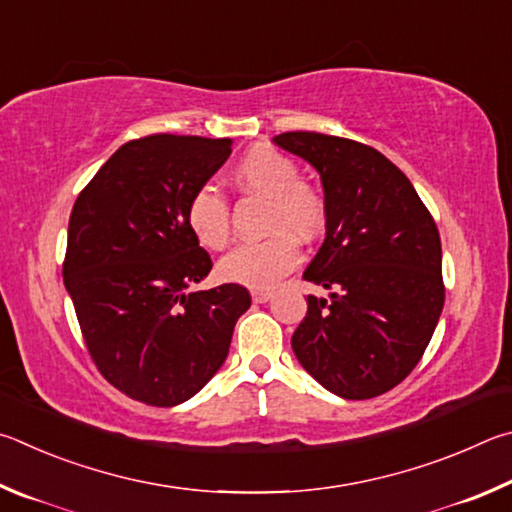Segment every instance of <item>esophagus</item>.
<instances>
[{
  "mask_svg": "<svg viewBox=\"0 0 512 512\" xmlns=\"http://www.w3.org/2000/svg\"><path fill=\"white\" fill-rule=\"evenodd\" d=\"M251 299H254V303H265L272 299V290H263V288H254L251 290Z\"/></svg>",
  "mask_w": 512,
  "mask_h": 512,
  "instance_id": "34e87169",
  "label": "esophagus"
}]
</instances>
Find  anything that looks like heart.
<instances>
[{"instance_id":"1","label":"heart","mask_w":512,"mask_h":512,"mask_svg":"<svg viewBox=\"0 0 512 512\" xmlns=\"http://www.w3.org/2000/svg\"><path fill=\"white\" fill-rule=\"evenodd\" d=\"M233 182L240 191L267 197L265 229L272 236L245 242L222 258L220 274L247 288H270L294 270L301 258L299 240L310 242L326 229V200L310 182L301 179V168L290 155L272 146H254L233 168ZM186 224L200 245L220 251L231 240L229 202L211 184L197 186L186 200Z\"/></svg>"}]
</instances>
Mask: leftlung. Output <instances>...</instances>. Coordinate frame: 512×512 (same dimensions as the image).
<instances>
[{
	"label": "left lung",
	"mask_w": 512,
	"mask_h": 512,
	"mask_svg": "<svg viewBox=\"0 0 512 512\" xmlns=\"http://www.w3.org/2000/svg\"><path fill=\"white\" fill-rule=\"evenodd\" d=\"M276 146L319 170L326 240L303 279L308 297L292 351L321 387L346 400L382 396L416 369L445 303L441 236L407 175L366 143L283 132Z\"/></svg>",
	"instance_id": "1"
}]
</instances>
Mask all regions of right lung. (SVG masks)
<instances>
[{"label": "right lung", "mask_w": 512, "mask_h": 512, "mask_svg": "<svg viewBox=\"0 0 512 512\" xmlns=\"http://www.w3.org/2000/svg\"><path fill=\"white\" fill-rule=\"evenodd\" d=\"M231 155V139L150 134L105 161L76 197L62 279L103 378L152 407L193 398L227 360L247 288L193 290L211 256L186 200Z\"/></svg>", "instance_id": "obj_1"}]
</instances>
